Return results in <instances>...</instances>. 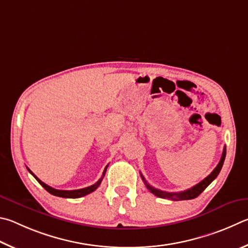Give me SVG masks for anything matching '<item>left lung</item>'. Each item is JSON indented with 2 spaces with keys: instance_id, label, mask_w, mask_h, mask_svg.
Returning <instances> with one entry per match:
<instances>
[{
  "instance_id": "left-lung-1",
  "label": "left lung",
  "mask_w": 248,
  "mask_h": 248,
  "mask_svg": "<svg viewBox=\"0 0 248 248\" xmlns=\"http://www.w3.org/2000/svg\"><path fill=\"white\" fill-rule=\"evenodd\" d=\"M225 154H227V148H223V153H222V157H221L220 161L218 163V166L216 167V169L214 171H212L209 175H208L206 179H203L202 182H199L198 184H196L195 186H193L192 188H188L184 190V192H180V193H168V192H163V190H160L153 187V186H150L148 183H147L145 177L142 176L141 174V179L142 181L145 182V184L147 186V188H148L151 193L155 196H158L160 198H169V199H172V201H187V199H194L196 198L197 196H199L203 190H205L208 185H209L212 181H214L218 174L221 171V169H222L223 166V162H224V159H225Z\"/></svg>"
}]
</instances>
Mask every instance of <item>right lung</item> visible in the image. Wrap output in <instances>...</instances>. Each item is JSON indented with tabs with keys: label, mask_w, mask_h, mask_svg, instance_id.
Returning <instances> with one entry per match:
<instances>
[{
	"label": "right lung",
	"mask_w": 248,
	"mask_h": 248,
	"mask_svg": "<svg viewBox=\"0 0 248 248\" xmlns=\"http://www.w3.org/2000/svg\"><path fill=\"white\" fill-rule=\"evenodd\" d=\"M107 168H108V166L106 167V169H104L102 177L97 182V183H94L93 185H91V186H88V187H85V188H81V189H74V190H62V189H55V188H53V187H51V186L46 185V183H43L42 181L39 180L38 177H37L36 175H34L33 173H32L31 171H30L28 168H27V169H28V171H29L30 173H31V174L34 176V179H36V180L39 182V184H40V185L42 186V187L45 188V189L46 190V192H49L50 194L54 195V196L63 197V198H79V197L86 196V195H88V194H90V193L94 192V190L99 187V185L101 184V181H102V179L104 177V174H106Z\"/></svg>",
	"instance_id": "obj_1"
}]
</instances>
